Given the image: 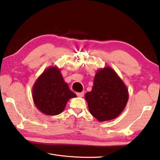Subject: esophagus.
I'll return each instance as SVG.
<instances>
[{"instance_id": "obj_1", "label": "esophagus", "mask_w": 160, "mask_h": 160, "mask_svg": "<svg viewBox=\"0 0 160 160\" xmlns=\"http://www.w3.org/2000/svg\"><path fill=\"white\" fill-rule=\"evenodd\" d=\"M77 95L78 97H83V95H84V92H77Z\"/></svg>"}]
</instances>
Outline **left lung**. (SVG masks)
Wrapping results in <instances>:
<instances>
[{
	"label": "left lung",
	"mask_w": 160,
	"mask_h": 160,
	"mask_svg": "<svg viewBox=\"0 0 160 160\" xmlns=\"http://www.w3.org/2000/svg\"><path fill=\"white\" fill-rule=\"evenodd\" d=\"M90 92L85 94L89 112L99 122L112 120L122 112L128 100L125 83L111 67L97 71Z\"/></svg>",
	"instance_id": "1"
}]
</instances>
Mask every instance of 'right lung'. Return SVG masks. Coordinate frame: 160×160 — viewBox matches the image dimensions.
<instances>
[{"label":"right lung","instance_id":"add662e5","mask_svg":"<svg viewBox=\"0 0 160 160\" xmlns=\"http://www.w3.org/2000/svg\"><path fill=\"white\" fill-rule=\"evenodd\" d=\"M76 97L57 66L45 69L32 87V98L36 107L47 115H59L64 110L68 100Z\"/></svg>","mask_w":160,"mask_h":160}]
</instances>
